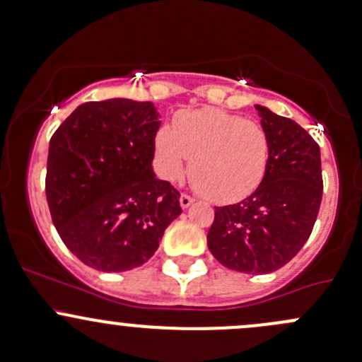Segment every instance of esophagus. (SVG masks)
<instances>
[{
    "instance_id": "1",
    "label": "esophagus",
    "mask_w": 362,
    "mask_h": 362,
    "mask_svg": "<svg viewBox=\"0 0 362 362\" xmlns=\"http://www.w3.org/2000/svg\"><path fill=\"white\" fill-rule=\"evenodd\" d=\"M194 203V199L191 196H187V194H182L180 196V206H182V210H187L189 206H191V204Z\"/></svg>"
}]
</instances>
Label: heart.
Wrapping results in <instances>:
<instances>
[{
    "mask_svg": "<svg viewBox=\"0 0 362 362\" xmlns=\"http://www.w3.org/2000/svg\"><path fill=\"white\" fill-rule=\"evenodd\" d=\"M159 173L175 182L191 159V182L213 203H234L258 189L267 173L271 144L257 121L206 107L178 114L170 127L156 133Z\"/></svg>",
    "mask_w": 362,
    "mask_h": 362,
    "instance_id": "b5f03b06",
    "label": "heart"
}]
</instances>
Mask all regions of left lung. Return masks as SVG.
<instances>
[{
	"mask_svg": "<svg viewBox=\"0 0 362 362\" xmlns=\"http://www.w3.org/2000/svg\"><path fill=\"white\" fill-rule=\"evenodd\" d=\"M271 144L267 173L238 204L215 208L211 255L232 271L269 274L286 265L309 239L322 197L321 151L298 123L255 105Z\"/></svg>",
	"mask_w": 362,
	"mask_h": 362,
	"instance_id": "8db88e82",
	"label": "left lung"
}]
</instances>
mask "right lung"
<instances>
[{
  "mask_svg": "<svg viewBox=\"0 0 362 362\" xmlns=\"http://www.w3.org/2000/svg\"><path fill=\"white\" fill-rule=\"evenodd\" d=\"M161 121L152 102L109 98L76 107L48 149L53 226L83 264L140 267L182 213L180 194L152 170Z\"/></svg>",
  "mask_w": 362,
  "mask_h": 362,
  "instance_id": "add662e5",
  "label": "right lung"
}]
</instances>
